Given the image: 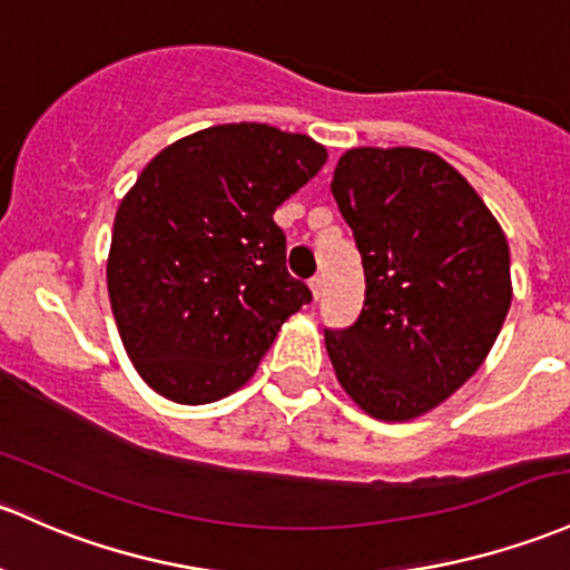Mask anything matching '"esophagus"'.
I'll use <instances>...</instances> for the list:
<instances>
[{
	"mask_svg": "<svg viewBox=\"0 0 570 570\" xmlns=\"http://www.w3.org/2000/svg\"><path fill=\"white\" fill-rule=\"evenodd\" d=\"M311 286V295H314V301H320L322 295H325V278H320V275H314V278L308 281Z\"/></svg>",
	"mask_w": 570,
	"mask_h": 570,
	"instance_id": "obj_1",
	"label": "esophagus"
}]
</instances>
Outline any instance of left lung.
I'll list each match as a JSON object with an SVG mask.
<instances>
[{
  "label": "left lung",
  "mask_w": 570,
  "mask_h": 570,
  "mask_svg": "<svg viewBox=\"0 0 570 570\" xmlns=\"http://www.w3.org/2000/svg\"><path fill=\"white\" fill-rule=\"evenodd\" d=\"M331 190L365 273L355 325L325 331L335 376L376 421L426 415L481 368L502 331L508 239L475 188L426 149H346Z\"/></svg>",
  "instance_id": "1"
}]
</instances>
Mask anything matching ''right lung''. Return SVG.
<instances>
[{
  "label": "right lung",
  "instance_id": "obj_1",
  "mask_svg": "<svg viewBox=\"0 0 570 570\" xmlns=\"http://www.w3.org/2000/svg\"><path fill=\"white\" fill-rule=\"evenodd\" d=\"M325 160L311 136L232 122L144 166L114 218L106 281L125 352L155 393L177 404L235 393L311 303L273 213Z\"/></svg>",
  "mask_w": 570,
  "mask_h": 570
}]
</instances>
